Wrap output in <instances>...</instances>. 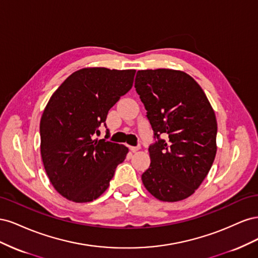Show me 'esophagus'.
I'll return each mask as SVG.
<instances>
[{"label":"esophagus","mask_w":258,"mask_h":258,"mask_svg":"<svg viewBox=\"0 0 258 258\" xmlns=\"http://www.w3.org/2000/svg\"><path fill=\"white\" fill-rule=\"evenodd\" d=\"M129 148H130V151L131 152H137V151H139L140 150V148H141V146H140V145H138V146H129Z\"/></svg>","instance_id":"obj_1"}]
</instances>
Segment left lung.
I'll list each match as a JSON object with an SVG mask.
<instances>
[{"label": "left lung", "instance_id": "obj_1", "mask_svg": "<svg viewBox=\"0 0 258 258\" xmlns=\"http://www.w3.org/2000/svg\"><path fill=\"white\" fill-rule=\"evenodd\" d=\"M135 87L157 139L148 147L151 165L142 182L161 201L186 199L204 182L215 158L213 108L198 83L177 70H141Z\"/></svg>", "mask_w": 258, "mask_h": 258}]
</instances>
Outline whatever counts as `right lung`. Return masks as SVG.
I'll return each mask as SVG.
<instances>
[{"label": "right lung", "mask_w": 258, "mask_h": 258, "mask_svg": "<svg viewBox=\"0 0 258 258\" xmlns=\"http://www.w3.org/2000/svg\"><path fill=\"white\" fill-rule=\"evenodd\" d=\"M136 70L85 68L53 92L40 122L46 173L61 196L74 202L99 198L128 147L95 139L110 108L131 89Z\"/></svg>", "instance_id": "add662e5"}]
</instances>
